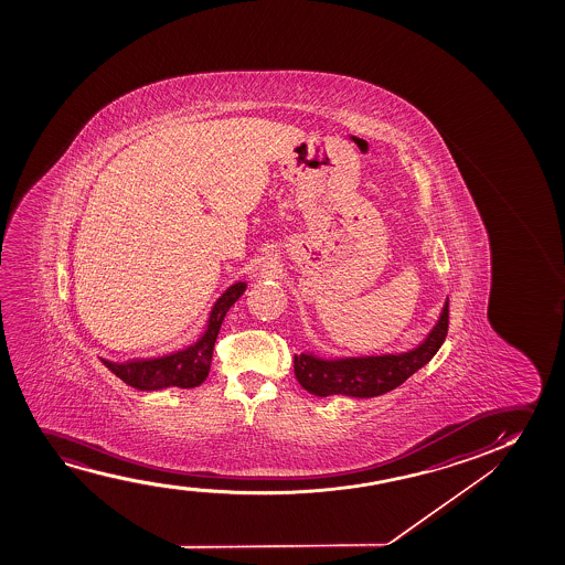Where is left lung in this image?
<instances>
[{
    "mask_svg": "<svg viewBox=\"0 0 565 565\" xmlns=\"http://www.w3.org/2000/svg\"><path fill=\"white\" fill-rule=\"evenodd\" d=\"M449 301L446 299L438 322L417 348L405 353L369 356H326L312 351L295 355V376L309 394L318 397L349 395L376 397L402 386L433 359L448 335Z\"/></svg>",
    "mask_w": 565,
    "mask_h": 565,
    "instance_id": "1",
    "label": "left lung"
}]
</instances>
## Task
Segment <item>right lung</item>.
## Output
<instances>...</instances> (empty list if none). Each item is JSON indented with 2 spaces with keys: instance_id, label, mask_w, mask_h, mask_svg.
I'll list each match as a JSON object with an SVG mask.
<instances>
[{
  "instance_id": "add662e5",
  "label": "right lung",
  "mask_w": 565,
  "mask_h": 565,
  "mask_svg": "<svg viewBox=\"0 0 565 565\" xmlns=\"http://www.w3.org/2000/svg\"><path fill=\"white\" fill-rule=\"evenodd\" d=\"M247 284L237 281L227 287L210 310L209 322L201 338L193 345L156 359H132L127 363H111L102 359V363L124 380L125 384L137 387L140 392H154L163 387H196L206 380L212 363V351L216 343L220 326L224 322L227 310L233 302L245 294Z\"/></svg>"
}]
</instances>
